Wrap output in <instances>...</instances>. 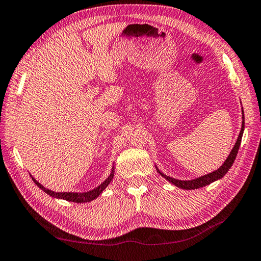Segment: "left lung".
<instances>
[{
	"label": "left lung",
	"instance_id": "left-lung-1",
	"mask_svg": "<svg viewBox=\"0 0 261 261\" xmlns=\"http://www.w3.org/2000/svg\"><path fill=\"white\" fill-rule=\"evenodd\" d=\"M244 127H245V122H244V111H243L242 129H241V132H239L237 142H236L233 148H232V150H231L230 154L227 155V158L224 161V164H223L220 168H217L216 171L209 173V174H205V175H202L200 177H196V179H193V180H177V179H174V177L167 176L166 174H164L163 172H160L159 168L155 166L156 172H158L161 176L165 177V179H166L168 182H171L172 185H174L175 187L181 188V189H186V190L202 188V187H204V186H208L210 184L215 182V181L222 179V177L226 174L227 171H229V169L231 168V166H232V164H233V161L236 159V156H237L239 146H241V143H242V137H243V134H244Z\"/></svg>",
	"mask_w": 261,
	"mask_h": 261
}]
</instances>
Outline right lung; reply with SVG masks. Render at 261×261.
Returning <instances> with one entry per match:
<instances>
[{
	"mask_svg": "<svg viewBox=\"0 0 261 261\" xmlns=\"http://www.w3.org/2000/svg\"><path fill=\"white\" fill-rule=\"evenodd\" d=\"M114 173H115V167L113 165V168H111V172H110V174L108 175V177H107V179L103 181V182L100 186H97L96 188L89 190V192H85V193H74V192L57 193V192H53V190L45 188L43 185H40L38 181H37L31 174H30V176L32 177V180H34V182L37 186H38V187L41 190H44V192L49 196H52L55 198H60V200H66V201H69V202H75V203H86V202L93 201V200H95V198H97L98 196L101 195V194L103 193V190L108 187L109 184L111 182V180H113Z\"/></svg>",
	"mask_w": 261,
	"mask_h": 261,
	"instance_id": "obj_1",
	"label": "right lung"
}]
</instances>
